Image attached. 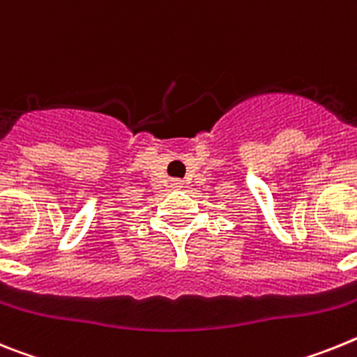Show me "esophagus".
Segmentation results:
<instances>
[{"instance_id": "34e87169", "label": "esophagus", "mask_w": 357, "mask_h": 357, "mask_svg": "<svg viewBox=\"0 0 357 357\" xmlns=\"http://www.w3.org/2000/svg\"><path fill=\"white\" fill-rule=\"evenodd\" d=\"M172 187H174V188H181L183 187V181L176 179V181H172Z\"/></svg>"}]
</instances>
